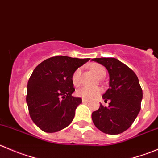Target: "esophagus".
Returning <instances> with one entry per match:
<instances>
[{"instance_id":"obj_1","label":"esophagus","mask_w":158,"mask_h":158,"mask_svg":"<svg viewBox=\"0 0 158 158\" xmlns=\"http://www.w3.org/2000/svg\"><path fill=\"white\" fill-rule=\"evenodd\" d=\"M89 101L86 99H84V98H82V103H88Z\"/></svg>"}]
</instances>
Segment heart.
<instances>
[{"label": "heart", "mask_w": 158, "mask_h": 158, "mask_svg": "<svg viewBox=\"0 0 158 158\" xmlns=\"http://www.w3.org/2000/svg\"><path fill=\"white\" fill-rule=\"evenodd\" d=\"M92 71L98 76V77H103L106 75V69L102 66L99 64H92L91 66ZM81 74H82V69L78 68L76 71L73 73L72 76V81L75 86H78L81 83ZM102 89L99 87H82L77 90L76 94L78 96L82 97L87 100H91L98 97L102 93Z\"/></svg>", "instance_id": "obj_1"}]
</instances>
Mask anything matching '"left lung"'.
<instances>
[{"mask_svg": "<svg viewBox=\"0 0 158 158\" xmlns=\"http://www.w3.org/2000/svg\"><path fill=\"white\" fill-rule=\"evenodd\" d=\"M109 74V89L102 95L109 107L100 104L92 114L97 128L109 135H118L130 128L141 110L143 97L139 80L133 70L115 58H95Z\"/></svg>", "mask_w": 158, "mask_h": 158, "instance_id": "left-lung-1", "label": "left lung"}]
</instances>
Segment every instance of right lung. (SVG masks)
Segmentation results:
<instances>
[{"label":"right lung","mask_w":158,"mask_h":158,"mask_svg":"<svg viewBox=\"0 0 158 158\" xmlns=\"http://www.w3.org/2000/svg\"><path fill=\"white\" fill-rule=\"evenodd\" d=\"M89 60L58 56L33 70L27 83V103L30 118L41 130L53 133L73 122L82 98L72 96L75 91L72 76Z\"/></svg>","instance_id":"right-lung-1"}]
</instances>
